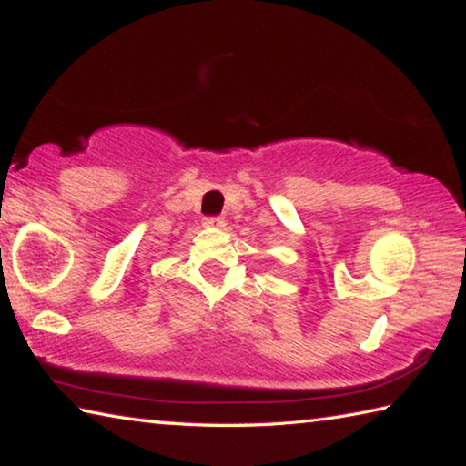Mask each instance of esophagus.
<instances>
[{
    "instance_id": "obj_1",
    "label": "esophagus",
    "mask_w": 466,
    "mask_h": 466,
    "mask_svg": "<svg viewBox=\"0 0 466 466\" xmlns=\"http://www.w3.org/2000/svg\"><path fill=\"white\" fill-rule=\"evenodd\" d=\"M205 226L219 228V226H224V219L222 218H205Z\"/></svg>"
}]
</instances>
